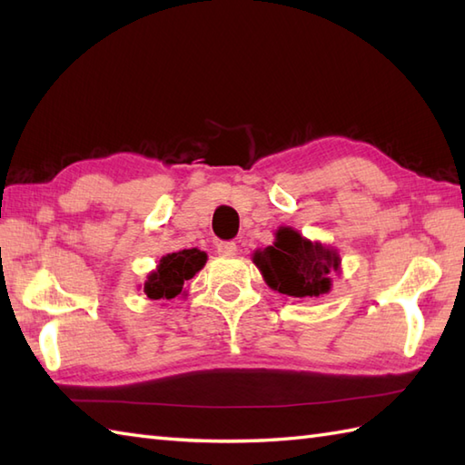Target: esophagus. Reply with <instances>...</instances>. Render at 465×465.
Here are the masks:
<instances>
[{
	"label": "esophagus",
	"instance_id": "34e87169",
	"mask_svg": "<svg viewBox=\"0 0 465 465\" xmlns=\"http://www.w3.org/2000/svg\"><path fill=\"white\" fill-rule=\"evenodd\" d=\"M215 248H217V253L225 255V258L227 255H235V252H238V245H235L233 242H217Z\"/></svg>",
	"mask_w": 465,
	"mask_h": 465
}]
</instances>
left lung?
<instances>
[{
  "instance_id": "obj_1",
  "label": "left lung",
  "mask_w": 465,
  "mask_h": 465,
  "mask_svg": "<svg viewBox=\"0 0 465 465\" xmlns=\"http://www.w3.org/2000/svg\"><path fill=\"white\" fill-rule=\"evenodd\" d=\"M253 263L272 290L292 298H320L331 288L330 272L340 268V255L282 227L273 245L255 252Z\"/></svg>"
}]
</instances>
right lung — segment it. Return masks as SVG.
I'll list each match as a JSON object with an SVG mask.
<instances>
[{
	"instance_id": "add662e5",
	"label": "right lung",
	"mask_w": 465,
	"mask_h": 465,
	"mask_svg": "<svg viewBox=\"0 0 465 465\" xmlns=\"http://www.w3.org/2000/svg\"><path fill=\"white\" fill-rule=\"evenodd\" d=\"M207 255L200 250H182L167 253L160 260V265L147 278L143 292L150 300H173L183 290V283L203 268Z\"/></svg>"
}]
</instances>
